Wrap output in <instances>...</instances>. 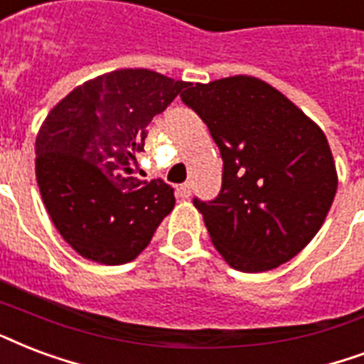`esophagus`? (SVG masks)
Instances as JSON below:
<instances>
[{
    "label": "esophagus",
    "mask_w": 364,
    "mask_h": 364,
    "mask_svg": "<svg viewBox=\"0 0 364 364\" xmlns=\"http://www.w3.org/2000/svg\"><path fill=\"white\" fill-rule=\"evenodd\" d=\"M177 193H179L181 198H188L191 193H193V185H191V183H183V185H179V188H177Z\"/></svg>",
    "instance_id": "1"
}]
</instances>
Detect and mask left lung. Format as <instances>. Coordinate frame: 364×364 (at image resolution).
<instances>
[{
    "mask_svg": "<svg viewBox=\"0 0 364 364\" xmlns=\"http://www.w3.org/2000/svg\"><path fill=\"white\" fill-rule=\"evenodd\" d=\"M181 101L206 124L223 160L218 196L193 200L213 246L244 273L292 259L317 235L338 188L321 127L252 76L188 83Z\"/></svg>",
    "mask_w": 364,
    "mask_h": 364,
    "instance_id": "8db88e82",
    "label": "left lung"
}]
</instances>
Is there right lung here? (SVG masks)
Segmentation results:
<instances>
[{
	"label": "right lung",
	"mask_w": 364,
	"mask_h": 364,
	"mask_svg": "<svg viewBox=\"0 0 364 364\" xmlns=\"http://www.w3.org/2000/svg\"><path fill=\"white\" fill-rule=\"evenodd\" d=\"M188 83L145 68L116 70L68 93L36 139V177L51 221L80 256L122 265L173 210V188L132 166L146 127Z\"/></svg>",
	"instance_id": "right-lung-1"
}]
</instances>
